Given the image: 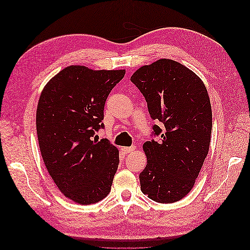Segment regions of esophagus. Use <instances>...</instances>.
Instances as JSON below:
<instances>
[{
	"label": "esophagus",
	"instance_id": "obj_1",
	"mask_svg": "<svg viewBox=\"0 0 250 250\" xmlns=\"http://www.w3.org/2000/svg\"><path fill=\"white\" fill-rule=\"evenodd\" d=\"M122 150L124 151L125 153H131L135 150V146H131V147H123Z\"/></svg>",
	"mask_w": 250,
	"mask_h": 250
}]
</instances>
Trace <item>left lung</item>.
<instances>
[{"label":"left lung","mask_w":250,"mask_h":250,"mask_svg":"<svg viewBox=\"0 0 250 250\" xmlns=\"http://www.w3.org/2000/svg\"><path fill=\"white\" fill-rule=\"evenodd\" d=\"M145 97L153 125L151 140L143 145L147 165L140 173L141 190L150 199L173 203L192 190L208 155L211 107L202 80L172 59L143 65L130 78Z\"/></svg>","instance_id":"1"}]
</instances>
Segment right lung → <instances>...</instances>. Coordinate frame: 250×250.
<instances>
[{"label":"right lung","mask_w":250,"mask_h":250,"mask_svg":"<svg viewBox=\"0 0 250 250\" xmlns=\"http://www.w3.org/2000/svg\"><path fill=\"white\" fill-rule=\"evenodd\" d=\"M124 75L70 65L41 94L36 131L43 163L60 192L79 204L96 203L110 192L119 150L94 137L104 127L105 101Z\"/></svg>","instance_id":"add662e5"}]
</instances>
